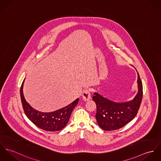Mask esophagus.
I'll return each instance as SVG.
<instances>
[{"instance_id": "esophagus-1", "label": "esophagus", "mask_w": 161, "mask_h": 161, "mask_svg": "<svg viewBox=\"0 0 161 161\" xmlns=\"http://www.w3.org/2000/svg\"><path fill=\"white\" fill-rule=\"evenodd\" d=\"M82 99L84 101H89L91 99V95L90 91L89 90H85L82 93Z\"/></svg>"}]
</instances>
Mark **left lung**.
<instances>
[{
	"mask_svg": "<svg viewBox=\"0 0 161 161\" xmlns=\"http://www.w3.org/2000/svg\"><path fill=\"white\" fill-rule=\"evenodd\" d=\"M138 91L135 98L123 103L115 102L95 92L92 99L97 105L96 119L105 131L119 129L130 122L137 115L142 97V84L138 73Z\"/></svg>",
	"mask_w": 161,
	"mask_h": 161,
	"instance_id": "obj_1",
	"label": "left lung"
}]
</instances>
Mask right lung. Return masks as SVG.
Returning a JSON list of instances; mask_svg holds the SVG:
<instances>
[{
    "label": "right lung",
    "instance_id": "obj_1",
    "mask_svg": "<svg viewBox=\"0 0 161 161\" xmlns=\"http://www.w3.org/2000/svg\"><path fill=\"white\" fill-rule=\"evenodd\" d=\"M23 84L24 80L20 88V97L24 112L28 118L36 126L47 131H57L64 128L69 121L72 110L79 102V98L68 106L54 112H39L26 101L23 95Z\"/></svg>",
    "mask_w": 161,
    "mask_h": 161
}]
</instances>
